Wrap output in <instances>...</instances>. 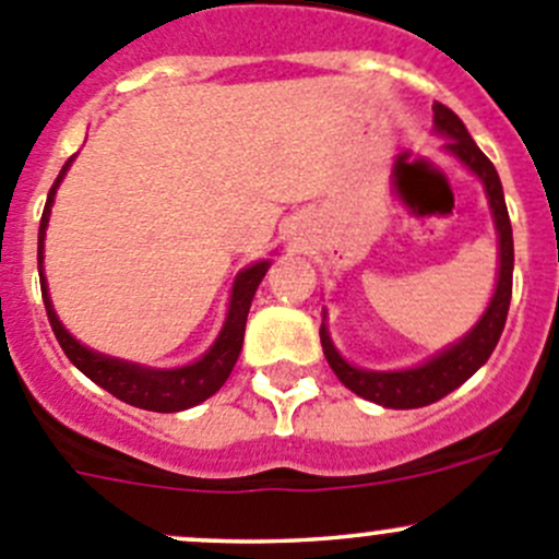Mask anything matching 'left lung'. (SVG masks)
<instances>
[{
	"label": "left lung",
	"instance_id": "1",
	"mask_svg": "<svg viewBox=\"0 0 559 559\" xmlns=\"http://www.w3.org/2000/svg\"><path fill=\"white\" fill-rule=\"evenodd\" d=\"M432 132L441 134L447 143L443 151L454 156L462 167H467L484 186V194L489 200V211H492L495 233H498V281H495V292L489 297L487 311L481 319L460 337V341L449 343L430 359H425L416 368L405 370H368L357 368L348 362L332 343L330 330H326V311L324 321H321V348L341 379L343 386L352 389L359 397L379 403L384 408H421L436 400L447 397L456 386L465 384L478 368L489 359L500 341V332L506 326V316H509L511 306V278H514V235H511L509 211H506V197L503 186H500L498 170L492 162L481 154L473 138L467 134L465 123L460 121L454 110L447 105L436 103L432 105Z\"/></svg>",
	"mask_w": 559,
	"mask_h": 559
}]
</instances>
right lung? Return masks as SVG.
<instances>
[{
	"label": "right lung",
	"mask_w": 559,
	"mask_h": 559,
	"mask_svg": "<svg viewBox=\"0 0 559 559\" xmlns=\"http://www.w3.org/2000/svg\"><path fill=\"white\" fill-rule=\"evenodd\" d=\"M72 162H75V156L67 159V165L61 167L56 183L50 186L37 235L39 289H43L45 311H48V321L50 326H53L56 341L64 348L67 359H70L83 376H88L94 384L107 389L112 397L123 400V403L134 405V408L156 411V414H173V411H186L191 408V405H200L202 400H207L211 394H216L218 389L224 386V381L233 373L235 362H238L240 348H243L248 308H251L253 295H257V286L262 284L264 273L270 270V259H259V262L248 264V267H243L235 275L233 292H229L227 319H224L222 332H218L216 341L211 343V348H207L200 359H194V362L180 365V368H145V365L140 362H129V359L107 357V354L94 352V348L83 346V343L59 321V316L53 311V302H50L48 281H45L43 270L45 229H48L50 207H53L56 189H59V183L64 180Z\"/></svg>",
	"instance_id": "add662e5"
}]
</instances>
